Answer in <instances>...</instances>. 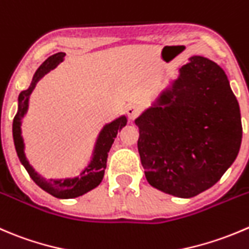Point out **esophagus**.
<instances>
[{
    "instance_id": "esophagus-1",
    "label": "esophagus",
    "mask_w": 249,
    "mask_h": 249,
    "mask_svg": "<svg viewBox=\"0 0 249 249\" xmlns=\"http://www.w3.org/2000/svg\"><path fill=\"white\" fill-rule=\"evenodd\" d=\"M126 113H127V117H129V119L132 120L136 118L137 114H139V109H137L135 106H129V107L126 108Z\"/></svg>"
}]
</instances>
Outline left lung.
Here are the masks:
<instances>
[{
  "label": "left lung",
  "mask_w": 249,
  "mask_h": 249,
  "mask_svg": "<svg viewBox=\"0 0 249 249\" xmlns=\"http://www.w3.org/2000/svg\"><path fill=\"white\" fill-rule=\"evenodd\" d=\"M147 181L190 198L215 185L235 161L242 141L240 106L225 71L194 55L178 79L135 120Z\"/></svg>",
  "instance_id": "left-lung-1"
}]
</instances>
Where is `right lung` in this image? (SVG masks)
Segmentation results:
<instances>
[{
    "label": "right lung",
    "mask_w": 249,
    "mask_h": 249,
    "mask_svg": "<svg viewBox=\"0 0 249 249\" xmlns=\"http://www.w3.org/2000/svg\"><path fill=\"white\" fill-rule=\"evenodd\" d=\"M64 57H66V53L63 52H58L48 57L38 67L37 71H35L30 86L26 90L21 91L19 93L18 112H17L16 117L13 119V140L19 160L23 164L24 168L26 169V171H28L30 178L34 180V182L37 186H40L43 191L48 192V194L57 197V198L68 199L83 196V195L88 194L89 191H91V190H93L100 185L103 178V175H105V169L107 166L108 152H109L110 147H112L113 142H114V139L117 137L118 131H120L126 125L127 119L125 115H122V117L117 118V119L108 123V124H106L102 127V130L98 134L97 140H96L95 148H93L90 163L81 171L80 176L46 180L37 171H35V169L30 165L29 160L26 159L25 152H24L25 144H24V139L21 136V120H23L26 112H28L29 98H30V95L34 91V89H35L36 84L46 74L53 71L60 62H63Z\"/></svg>",
    "instance_id": "obj_1"
}]
</instances>
